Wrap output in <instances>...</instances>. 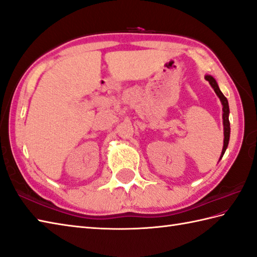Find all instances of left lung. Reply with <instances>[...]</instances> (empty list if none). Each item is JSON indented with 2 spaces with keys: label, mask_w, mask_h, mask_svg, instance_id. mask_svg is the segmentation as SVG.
<instances>
[{
  "label": "left lung",
  "mask_w": 257,
  "mask_h": 257,
  "mask_svg": "<svg viewBox=\"0 0 257 257\" xmlns=\"http://www.w3.org/2000/svg\"><path fill=\"white\" fill-rule=\"evenodd\" d=\"M205 79L207 80L209 82V84L212 85V88L214 89L215 93L217 94V97L219 98L220 102H222L223 105V125H224V146H223V150H222V154H220V157L219 160L223 158V156L226 152V149H227V146L229 143V135H230V127H229V119H228V115H229V105H228V101L227 99H226L225 95L223 94V92L220 91V89L218 87L217 82H216V80L212 77V75H208L206 74L205 75Z\"/></svg>",
  "instance_id": "left-lung-1"
}]
</instances>
